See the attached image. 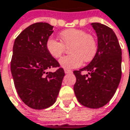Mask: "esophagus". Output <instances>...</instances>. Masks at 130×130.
<instances>
[{
	"label": "esophagus",
	"instance_id": "esophagus-1",
	"mask_svg": "<svg viewBox=\"0 0 130 130\" xmlns=\"http://www.w3.org/2000/svg\"><path fill=\"white\" fill-rule=\"evenodd\" d=\"M64 71H65V73H66V74H68V73H72V71H71V70H68V69H65Z\"/></svg>",
	"mask_w": 130,
	"mask_h": 130
}]
</instances>
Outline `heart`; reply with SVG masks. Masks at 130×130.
I'll return each instance as SVG.
<instances>
[{"label":"heart","instance_id":"obj_1","mask_svg":"<svg viewBox=\"0 0 130 130\" xmlns=\"http://www.w3.org/2000/svg\"><path fill=\"white\" fill-rule=\"evenodd\" d=\"M61 41L50 38L46 41L48 53L54 58H59L69 47L71 54L59 59V65L66 69H73L82 65L83 61L89 62L97 53L98 44L94 37L79 29H68L59 34Z\"/></svg>","mask_w":130,"mask_h":130}]
</instances>
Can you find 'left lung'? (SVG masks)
Wrapping results in <instances>:
<instances>
[{"mask_svg": "<svg viewBox=\"0 0 130 130\" xmlns=\"http://www.w3.org/2000/svg\"><path fill=\"white\" fill-rule=\"evenodd\" d=\"M98 36V50L90 63L74 71L73 89L78 101L90 108L106 105L116 92L121 77V49L115 32L98 22L91 24ZM87 71L83 75L82 71Z\"/></svg>", "mask_w": 130, "mask_h": 130, "instance_id": "1", "label": "left lung"}]
</instances>
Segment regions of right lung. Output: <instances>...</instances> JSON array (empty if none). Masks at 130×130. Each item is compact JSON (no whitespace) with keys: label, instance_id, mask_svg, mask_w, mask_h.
<instances>
[{"label":"right lung","instance_id":"right-lung-1","mask_svg":"<svg viewBox=\"0 0 130 130\" xmlns=\"http://www.w3.org/2000/svg\"><path fill=\"white\" fill-rule=\"evenodd\" d=\"M53 26L37 22L25 28L15 39L11 71L14 86L23 103L37 110L54 104L65 76L63 68L48 53L46 41L54 32Z\"/></svg>","mask_w":130,"mask_h":130}]
</instances>
